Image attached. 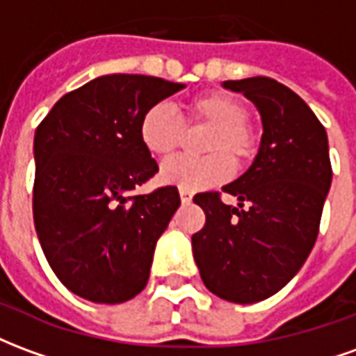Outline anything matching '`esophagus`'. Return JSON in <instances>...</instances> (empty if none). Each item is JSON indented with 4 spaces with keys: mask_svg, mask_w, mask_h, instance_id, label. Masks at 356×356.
I'll return each mask as SVG.
<instances>
[{
    "mask_svg": "<svg viewBox=\"0 0 356 356\" xmlns=\"http://www.w3.org/2000/svg\"><path fill=\"white\" fill-rule=\"evenodd\" d=\"M179 196H181V202H183V204H188V202L193 200V193L186 191V188H179Z\"/></svg>",
    "mask_w": 356,
    "mask_h": 356,
    "instance_id": "obj_1",
    "label": "esophagus"
}]
</instances>
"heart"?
I'll return each mask as SVG.
<instances>
[{
    "mask_svg": "<svg viewBox=\"0 0 356 356\" xmlns=\"http://www.w3.org/2000/svg\"><path fill=\"white\" fill-rule=\"evenodd\" d=\"M244 102L229 93L200 95L186 108V124L208 125L204 139L208 156H177L162 165L160 179L186 191H200L223 183L234 171V163L250 162L257 152V135L248 124ZM143 147L150 154H173L185 139V124L168 102H158L143 114L139 124Z\"/></svg>",
    "mask_w": 356,
    "mask_h": 356,
    "instance_id": "b5f03b06",
    "label": "heart"
}]
</instances>
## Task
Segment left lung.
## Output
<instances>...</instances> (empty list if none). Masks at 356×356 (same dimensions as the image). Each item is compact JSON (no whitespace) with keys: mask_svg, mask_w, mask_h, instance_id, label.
Instances as JSON below:
<instances>
[{"mask_svg":"<svg viewBox=\"0 0 356 356\" xmlns=\"http://www.w3.org/2000/svg\"><path fill=\"white\" fill-rule=\"evenodd\" d=\"M244 93L263 122L259 152L250 170L223 186L238 198L198 193L206 213L193 234L194 261L206 288L232 303H257L290 282L311 254L332 183L328 137L305 101L273 78L223 81Z\"/></svg>","mask_w":356,"mask_h":356,"instance_id":"obj_1","label":"left lung"}]
</instances>
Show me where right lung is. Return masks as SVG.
I'll use <instances>...</instances> for the list:
<instances>
[{"instance_id":"obj_1","label":"right lung","mask_w":356,"mask_h":356,"mask_svg":"<svg viewBox=\"0 0 356 356\" xmlns=\"http://www.w3.org/2000/svg\"><path fill=\"white\" fill-rule=\"evenodd\" d=\"M154 76L110 74L60 97L34 137V225L53 273L93 303H124L147 286L177 186L129 196L154 177L143 114L183 89Z\"/></svg>"}]
</instances>
